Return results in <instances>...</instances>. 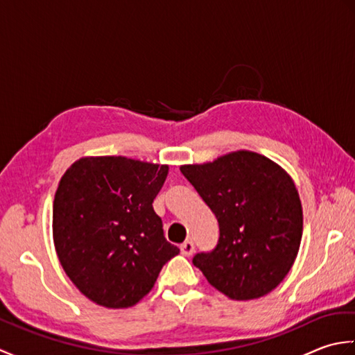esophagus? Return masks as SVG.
<instances>
[{
	"label": "esophagus",
	"mask_w": 355,
	"mask_h": 355,
	"mask_svg": "<svg viewBox=\"0 0 355 355\" xmlns=\"http://www.w3.org/2000/svg\"><path fill=\"white\" fill-rule=\"evenodd\" d=\"M180 250H182V254L191 256L195 252V245H193V243H192L191 239H187V241H184L182 245H180Z\"/></svg>",
	"instance_id": "1"
}]
</instances>
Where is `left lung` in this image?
Instances as JSON below:
<instances>
[{
    "label": "left lung",
    "instance_id": "left-lung-1",
    "mask_svg": "<svg viewBox=\"0 0 355 355\" xmlns=\"http://www.w3.org/2000/svg\"><path fill=\"white\" fill-rule=\"evenodd\" d=\"M180 171L220 224L216 247L195 254L193 266L232 300L273 291L288 275L302 239V205L293 178L252 150L183 164Z\"/></svg>",
    "mask_w": 355,
    "mask_h": 355
}]
</instances>
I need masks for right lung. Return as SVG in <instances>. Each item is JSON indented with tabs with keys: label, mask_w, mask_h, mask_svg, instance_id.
Listing matches in <instances>:
<instances>
[{
	"label": "right lung",
	"mask_w": 355,
	"mask_h": 355,
	"mask_svg": "<svg viewBox=\"0 0 355 355\" xmlns=\"http://www.w3.org/2000/svg\"><path fill=\"white\" fill-rule=\"evenodd\" d=\"M168 164L82 157L53 201V243L76 288L105 308H130L153 290L180 248L166 241L153 202Z\"/></svg>",
	"instance_id": "add662e5"
}]
</instances>
